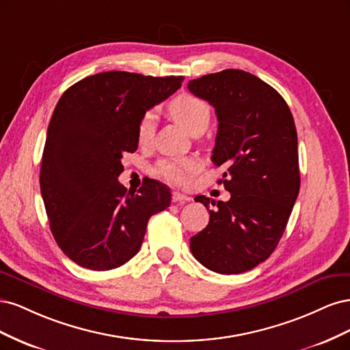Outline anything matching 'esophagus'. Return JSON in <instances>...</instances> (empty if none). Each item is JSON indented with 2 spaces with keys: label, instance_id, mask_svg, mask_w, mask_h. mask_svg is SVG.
<instances>
[{
  "label": "esophagus",
  "instance_id": "obj_1",
  "mask_svg": "<svg viewBox=\"0 0 350 350\" xmlns=\"http://www.w3.org/2000/svg\"><path fill=\"white\" fill-rule=\"evenodd\" d=\"M191 200H193L191 197H188V196L181 194V193H178V191H174V193H172V201H174V203L185 204V203H189V201H191Z\"/></svg>",
  "mask_w": 350,
  "mask_h": 350
}]
</instances>
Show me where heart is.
Listing matches in <instances>:
<instances>
[{
  "label": "heart",
  "instance_id": "b5f03b06",
  "mask_svg": "<svg viewBox=\"0 0 350 350\" xmlns=\"http://www.w3.org/2000/svg\"><path fill=\"white\" fill-rule=\"evenodd\" d=\"M169 115L172 116L183 129L191 134L198 129H206L210 121V107L203 99L193 94H179L167 107ZM153 134V116L143 115L137 126V139L140 144L149 143ZM201 162L193 156L166 157L154 166V175L162 181L174 187H188L194 176L200 172Z\"/></svg>",
  "mask_w": 350,
  "mask_h": 350
}]
</instances>
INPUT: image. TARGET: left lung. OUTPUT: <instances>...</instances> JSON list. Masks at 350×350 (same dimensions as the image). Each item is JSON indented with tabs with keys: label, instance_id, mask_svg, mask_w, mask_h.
I'll use <instances>...</instances> for the list:
<instances>
[{
	"label": "left lung",
	"instance_id": "1",
	"mask_svg": "<svg viewBox=\"0 0 350 350\" xmlns=\"http://www.w3.org/2000/svg\"><path fill=\"white\" fill-rule=\"evenodd\" d=\"M217 115L211 161L225 166L229 201L196 197L208 225L189 239L193 256L220 274H239L267 260L288 225L299 193L298 135L288 103L252 74L228 68L188 83Z\"/></svg>",
	"mask_w": 350,
	"mask_h": 350
}]
</instances>
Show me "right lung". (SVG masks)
I'll return each mask as SVG.
<instances>
[{
    "label": "right lung",
    "mask_w": 350,
    "mask_h": 350,
    "mask_svg": "<svg viewBox=\"0 0 350 350\" xmlns=\"http://www.w3.org/2000/svg\"><path fill=\"white\" fill-rule=\"evenodd\" d=\"M183 76L107 71L72 84L58 100L42 154L40 193L51 232L66 256L89 270H112L140 251L147 221L171 204L150 179L134 194L118 183L122 154L139 146L146 111L174 94Z\"/></svg>",
    "instance_id": "obj_1"
}]
</instances>
